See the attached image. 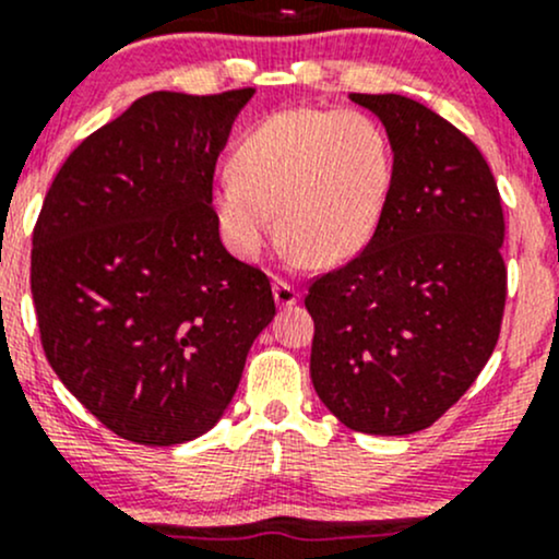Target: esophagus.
<instances>
[{
	"instance_id": "34e87169",
	"label": "esophagus",
	"mask_w": 559,
	"mask_h": 559,
	"mask_svg": "<svg viewBox=\"0 0 559 559\" xmlns=\"http://www.w3.org/2000/svg\"><path fill=\"white\" fill-rule=\"evenodd\" d=\"M274 301H277L280 309H287V306L298 304V290L285 280H274Z\"/></svg>"
}]
</instances>
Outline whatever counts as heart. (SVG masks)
Returning a JSON list of instances; mask_svg holds the SVG:
<instances>
[{
    "label": "heart",
    "instance_id": "b5f03b06",
    "mask_svg": "<svg viewBox=\"0 0 559 559\" xmlns=\"http://www.w3.org/2000/svg\"><path fill=\"white\" fill-rule=\"evenodd\" d=\"M229 167L210 207L226 248L245 261L261 253L274 221L311 266L352 261L376 237L394 181L386 133L354 109L272 114L237 143Z\"/></svg>",
    "mask_w": 559,
    "mask_h": 559
}]
</instances>
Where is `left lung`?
I'll list each match as a JSON object with an SVG mask.
<instances>
[{
    "label": "left lung",
    "mask_w": 559,
    "mask_h": 559,
    "mask_svg": "<svg viewBox=\"0 0 559 559\" xmlns=\"http://www.w3.org/2000/svg\"><path fill=\"white\" fill-rule=\"evenodd\" d=\"M386 128L394 181L376 237L311 282V383L362 435L431 426L496 349L507 301L503 210L479 148L405 95L352 93Z\"/></svg>",
    "instance_id": "8db88e82"
}]
</instances>
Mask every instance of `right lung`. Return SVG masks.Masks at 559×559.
Here are the masks:
<instances>
[{
	"mask_svg": "<svg viewBox=\"0 0 559 559\" xmlns=\"http://www.w3.org/2000/svg\"><path fill=\"white\" fill-rule=\"evenodd\" d=\"M253 93L138 98L69 154L34 226L47 362L138 445L213 429L277 311L269 277L224 248L210 207L215 159Z\"/></svg>",
	"mask_w": 559,
	"mask_h": 559,
	"instance_id": "1",
	"label": "right lung"
}]
</instances>
